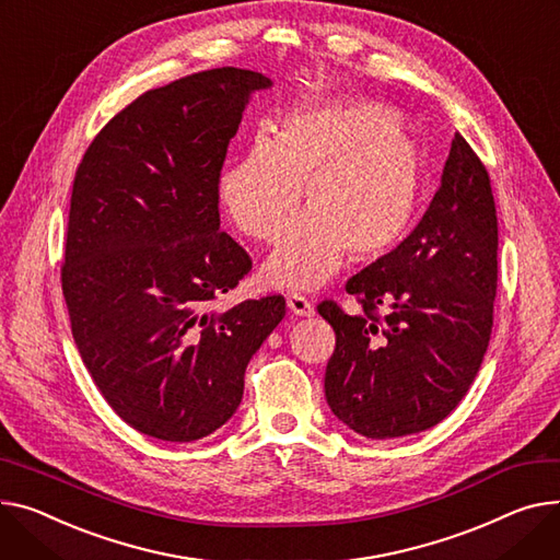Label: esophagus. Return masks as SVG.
<instances>
[{"mask_svg":"<svg viewBox=\"0 0 560 560\" xmlns=\"http://www.w3.org/2000/svg\"><path fill=\"white\" fill-rule=\"evenodd\" d=\"M285 302H288V308H290V313L300 315V317H311V315L315 313L313 304L306 300L304 294H300V292H288Z\"/></svg>","mask_w":560,"mask_h":560,"instance_id":"34e87169","label":"esophagus"}]
</instances>
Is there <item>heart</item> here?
Returning <instances> with one entry per match:
<instances>
[{
	"label": "heart",
	"instance_id": "obj_1",
	"mask_svg": "<svg viewBox=\"0 0 560 560\" xmlns=\"http://www.w3.org/2000/svg\"><path fill=\"white\" fill-rule=\"evenodd\" d=\"M266 275L277 285H317L351 258L387 252L405 232L419 194V155L392 109L324 103L288 112L277 135H256L222 173L220 202L249 238L277 243Z\"/></svg>",
	"mask_w": 560,
	"mask_h": 560
}]
</instances>
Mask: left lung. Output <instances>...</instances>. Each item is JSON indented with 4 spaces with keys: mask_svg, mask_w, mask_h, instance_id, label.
I'll list each match as a JSON object with an SVG mask.
<instances>
[{
    "mask_svg": "<svg viewBox=\"0 0 560 560\" xmlns=\"http://www.w3.org/2000/svg\"><path fill=\"white\" fill-rule=\"evenodd\" d=\"M498 290V215L487 166L457 132L439 189L398 247L347 281L362 315L324 300L335 330L324 392L366 439L448 417L487 353Z\"/></svg>",
    "mask_w": 560,
    "mask_h": 560,
    "instance_id": "obj_1",
    "label": "left lung"
}]
</instances>
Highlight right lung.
<instances>
[{
	"mask_svg": "<svg viewBox=\"0 0 560 560\" xmlns=\"http://www.w3.org/2000/svg\"><path fill=\"white\" fill-rule=\"evenodd\" d=\"M264 73L218 67L148 90L112 117L73 177L62 294L107 405L135 430L196 441L230 421L283 294L211 304L252 270L220 232V171Z\"/></svg>",
	"mask_w": 560,
	"mask_h": 560,
	"instance_id": "right-lung-1",
	"label": "right lung"
}]
</instances>
